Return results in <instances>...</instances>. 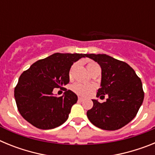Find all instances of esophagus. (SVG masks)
<instances>
[{"label": "esophagus", "mask_w": 155, "mask_h": 155, "mask_svg": "<svg viewBox=\"0 0 155 155\" xmlns=\"http://www.w3.org/2000/svg\"><path fill=\"white\" fill-rule=\"evenodd\" d=\"M83 99H84V98H81V97H78V101H79V102H82V101H83Z\"/></svg>", "instance_id": "1"}]
</instances>
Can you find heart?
Listing matches in <instances>:
<instances>
[{
  "instance_id": "obj_1",
  "label": "heart",
  "mask_w": 155,
  "mask_h": 155,
  "mask_svg": "<svg viewBox=\"0 0 155 155\" xmlns=\"http://www.w3.org/2000/svg\"><path fill=\"white\" fill-rule=\"evenodd\" d=\"M74 67H75V65H74L73 67H72V68H71V71H70V73H69L70 77H71V75H72V71H73V69ZM95 68H100L99 66L98 65V64H96V63H94V62H92V61H89V62H87V71H89V72L90 71H92V70L95 69ZM71 87V90H72V91H74V92L77 93V94H81V95H83V96L88 94L90 92H91L93 90V88L91 86L86 85V84H81V83H75V84H72Z\"/></svg>"
}]
</instances>
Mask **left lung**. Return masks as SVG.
Returning a JSON list of instances; mask_svg holds the SVG:
<instances>
[{"label":"left lung","mask_w":155,"mask_h":155,"mask_svg":"<svg viewBox=\"0 0 155 155\" xmlns=\"http://www.w3.org/2000/svg\"><path fill=\"white\" fill-rule=\"evenodd\" d=\"M102 68L101 87L97 97L108 98L102 103L92 99L87 116L91 124L105 130H116L136 116L144 97L141 80L130 66L106 54H86Z\"/></svg>","instance_id":"1"}]
</instances>
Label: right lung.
Wrapping results in <instances>:
<instances>
[{"label": "right lung", "instance_id": "add662e5", "mask_svg": "<svg viewBox=\"0 0 155 155\" xmlns=\"http://www.w3.org/2000/svg\"><path fill=\"white\" fill-rule=\"evenodd\" d=\"M85 57L82 53H54L35 62L21 74L15 98L25 120L41 130L56 128L66 122L78 96L67 89L62 96H54L53 88L68 84L71 66Z\"/></svg>", "mask_w": 155, "mask_h": 155}]
</instances>
